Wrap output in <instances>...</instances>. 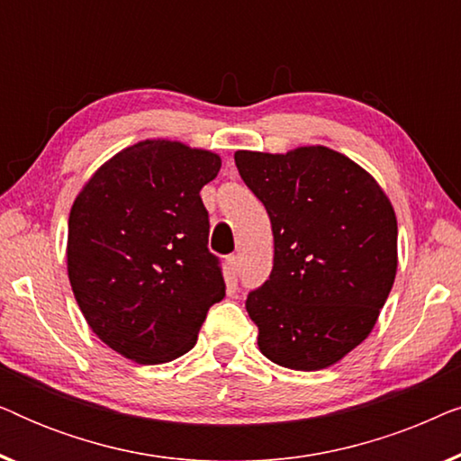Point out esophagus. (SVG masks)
I'll return each instance as SVG.
<instances>
[{"label":"esophagus","instance_id":"obj_1","mask_svg":"<svg viewBox=\"0 0 461 461\" xmlns=\"http://www.w3.org/2000/svg\"><path fill=\"white\" fill-rule=\"evenodd\" d=\"M226 270H229L230 276H237V273H239V258L237 256L226 258Z\"/></svg>","mask_w":461,"mask_h":461}]
</instances>
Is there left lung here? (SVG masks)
<instances>
[{
  "instance_id": "1",
  "label": "left lung",
  "mask_w": 461,
  "mask_h": 461,
  "mask_svg": "<svg viewBox=\"0 0 461 461\" xmlns=\"http://www.w3.org/2000/svg\"><path fill=\"white\" fill-rule=\"evenodd\" d=\"M235 163L275 239L270 279L245 302L258 348L287 369L331 367L369 336L393 289L394 207L367 169L323 144L237 150Z\"/></svg>"
}]
</instances>
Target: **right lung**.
<instances>
[{
    "instance_id": "obj_1",
    "label": "right lung",
    "mask_w": 461,
    "mask_h": 461,
    "mask_svg": "<svg viewBox=\"0 0 461 461\" xmlns=\"http://www.w3.org/2000/svg\"><path fill=\"white\" fill-rule=\"evenodd\" d=\"M220 166L212 150L150 138L104 161L73 201L67 273L75 300L90 330L130 361L186 355L224 298L199 197Z\"/></svg>"
}]
</instances>
